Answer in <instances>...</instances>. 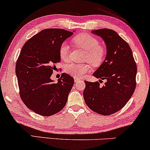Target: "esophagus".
<instances>
[{"label": "esophagus", "mask_w": 150, "mask_h": 150, "mask_svg": "<svg viewBox=\"0 0 150 150\" xmlns=\"http://www.w3.org/2000/svg\"><path fill=\"white\" fill-rule=\"evenodd\" d=\"M74 79L75 83H78V82L81 81V79H80L79 78H78V77H74Z\"/></svg>", "instance_id": "obj_1"}]
</instances>
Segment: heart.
<instances>
[{
  "mask_svg": "<svg viewBox=\"0 0 150 150\" xmlns=\"http://www.w3.org/2000/svg\"><path fill=\"white\" fill-rule=\"evenodd\" d=\"M76 46L86 50L84 61H88L94 66L99 65L104 61L105 57V49L100 46L99 40L95 37L87 33H81L76 35L72 39ZM69 47L66 42H63L59 47V54L61 60H68ZM64 70L66 73L75 77H81L90 70L88 63H76L69 62L65 65Z\"/></svg>",
  "mask_w": 150,
  "mask_h": 150,
  "instance_id": "heart-1",
  "label": "heart"
}]
</instances>
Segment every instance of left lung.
Returning a JSON list of instances; mask_svg holds the SVG:
<instances>
[{
    "label": "left lung",
    "mask_w": 150,
    "mask_h": 150,
    "mask_svg": "<svg viewBox=\"0 0 150 150\" xmlns=\"http://www.w3.org/2000/svg\"><path fill=\"white\" fill-rule=\"evenodd\" d=\"M92 33L101 37L107 51L105 60L93 75L106 82L101 87L99 82L85 81L83 97L90 109L109 115L122 109L132 97L136 88L137 64L128 44L115 30L102 28Z\"/></svg>",
    "instance_id": "1"
}]
</instances>
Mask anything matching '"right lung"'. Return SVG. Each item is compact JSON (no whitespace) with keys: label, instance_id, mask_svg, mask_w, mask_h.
Returning a JSON list of instances; mask_svg holds the SVG:
<instances>
[{"label":"right lung","instance_id":"1","mask_svg":"<svg viewBox=\"0 0 150 150\" xmlns=\"http://www.w3.org/2000/svg\"><path fill=\"white\" fill-rule=\"evenodd\" d=\"M73 32L62 28L42 30L24 44L18 57L16 74L20 98L40 115H53L66 104L74 83L73 77L63 73L57 83L50 77L55 64L61 61L59 47Z\"/></svg>","mask_w":150,"mask_h":150}]
</instances>
